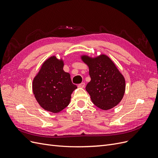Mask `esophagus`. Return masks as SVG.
Segmentation results:
<instances>
[{
	"instance_id": "obj_1",
	"label": "esophagus",
	"mask_w": 158,
	"mask_h": 158,
	"mask_svg": "<svg viewBox=\"0 0 158 158\" xmlns=\"http://www.w3.org/2000/svg\"><path fill=\"white\" fill-rule=\"evenodd\" d=\"M78 86L79 88H84V87H85V83H84V82L80 83V84H78Z\"/></svg>"
}]
</instances>
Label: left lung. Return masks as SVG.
Masks as SVG:
<instances>
[{"label": "left lung", "instance_id": "8db88e82", "mask_svg": "<svg viewBox=\"0 0 158 158\" xmlns=\"http://www.w3.org/2000/svg\"><path fill=\"white\" fill-rule=\"evenodd\" d=\"M82 60L89 66L91 81L85 89L95 106L103 110L116 106L121 101L125 91L123 76L106 55L95 59L83 56Z\"/></svg>", "mask_w": 158, "mask_h": 158}]
</instances>
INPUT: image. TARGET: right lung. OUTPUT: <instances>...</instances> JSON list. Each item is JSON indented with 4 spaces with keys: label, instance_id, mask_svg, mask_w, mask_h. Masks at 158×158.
<instances>
[{
    "label": "right lung",
    "instance_id": "obj_1",
    "mask_svg": "<svg viewBox=\"0 0 158 158\" xmlns=\"http://www.w3.org/2000/svg\"><path fill=\"white\" fill-rule=\"evenodd\" d=\"M63 62L51 56L43 64L33 81V92L41 107L59 113L69 106L71 94L77 86L63 70Z\"/></svg>",
    "mask_w": 158,
    "mask_h": 158
}]
</instances>
